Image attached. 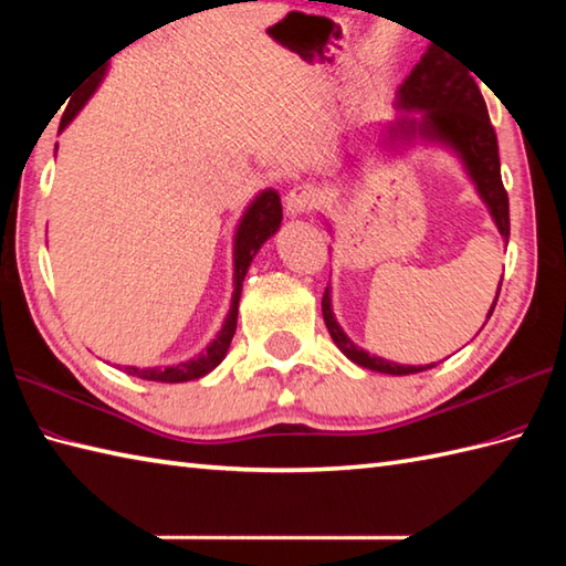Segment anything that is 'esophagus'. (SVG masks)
<instances>
[{
  "label": "esophagus",
  "instance_id": "obj_1",
  "mask_svg": "<svg viewBox=\"0 0 566 566\" xmlns=\"http://www.w3.org/2000/svg\"><path fill=\"white\" fill-rule=\"evenodd\" d=\"M318 201H321L318 189L308 185H298L290 189V195L284 197V211L286 216H304L308 211H314L318 207Z\"/></svg>",
  "mask_w": 566,
  "mask_h": 566
}]
</instances>
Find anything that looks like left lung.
<instances>
[{"instance_id": "obj_1", "label": "left lung", "mask_w": 566, "mask_h": 566, "mask_svg": "<svg viewBox=\"0 0 566 566\" xmlns=\"http://www.w3.org/2000/svg\"><path fill=\"white\" fill-rule=\"evenodd\" d=\"M394 106L399 116L387 126V140H384V146L389 150H399L413 146V143H426V146H442L452 150L457 158H460L479 199L486 203L501 238L509 243V195L501 182L499 140L494 126L489 122L486 102L482 97V92H479L474 77L460 65H454L448 53L430 45L423 57L418 60V65L411 70V75H408L401 87L396 90ZM499 292L486 318L494 314ZM321 308L333 343L338 345L340 353L347 359H353L355 365L394 377L416 375V371L436 367V363L426 367L399 365L391 363V359L369 355L363 347L355 345L340 328V323L335 321L331 286H326Z\"/></svg>"}]
</instances>
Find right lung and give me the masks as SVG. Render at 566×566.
Returning <instances> with one entry per match:
<instances>
[{"label": "right lung", "instance_id": "right-lung-1", "mask_svg": "<svg viewBox=\"0 0 566 566\" xmlns=\"http://www.w3.org/2000/svg\"><path fill=\"white\" fill-rule=\"evenodd\" d=\"M138 39H134V43ZM126 45H130V43H126ZM126 45L116 48L112 55H106L102 63L94 67L87 77H84L77 94L65 106L63 118H60V130L67 128L72 118H75L82 112V106L90 102L92 94L99 90V84L106 77V70H109V60L118 51H124ZM280 226H282L280 195H276L274 189H262L260 195L248 203L243 216H240V221L235 226V235H233V296H231V308H228L223 326H221L219 333H216V338L207 347H203V350L197 357L185 359V363H177V365H170V367H134V365H128V367H124L126 375L138 377V379H148V381L179 384V381L207 377L211 369L219 367L223 363L228 347H231L233 335H235L240 292H243V280L248 274L250 262L255 260L260 248L268 243V240L276 231H280Z\"/></svg>", "mask_w": 566, "mask_h": 566}]
</instances>
